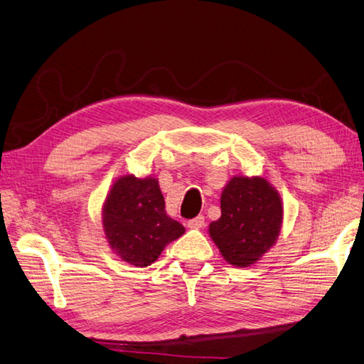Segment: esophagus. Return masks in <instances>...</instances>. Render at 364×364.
Segmentation results:
<instances>
[{"instance_id": "obj_1", "label": "esophagus", "mask_w": 364, "mask_h": 364, "mask_svg": "<svg viewBox=\"0 0 364 364\" xmlns=\"http://www.w3.org/2000/svg\"><path fill=\"white\" fill-rule=\"evenodd\" d=\"M188 228L190 229H203L204 225H205V220H204V216L203 215H199V216H196V218H193V220H190L188 221Z\"/></svg>"}]
</instances>
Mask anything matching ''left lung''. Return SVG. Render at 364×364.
<instances>
[{
  "mask_svg": "<svg viewBox=\"0 0 364 364\" xmlns=\"http://www.w3.org/2000/svg\"><path fill=\"white\" fill-rule=\"evenodd\" d=\"M284 221L279 191L260 176H233L221 193V218L208 233L224 260L238 266L257 263L276 245Z\"/></svg>",
  "mask_w": 364,
  "mask_h": 364,
  "instance_id": "obj_1",
  "label": "left lung"
}]
</instances>
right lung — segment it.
<instances>
[{
	"label": "right lung",
	"instance_id": "obj_1",
	"mask_svg": "<svg viewBox=\"0 0 364 364\" xmlns=\"http://www.w3.org/2000/svg\"><path fill=\"white\" fill-rule=\"evenodd\" d=\"M102 229L110 249L121 260L144 268L161 250L182 237L185 228L165 212V199L156 177L121 176L102 205Z\"/></svg>",
	"mask_w": 364,
	"mask_h": 364
}]
</instances>
